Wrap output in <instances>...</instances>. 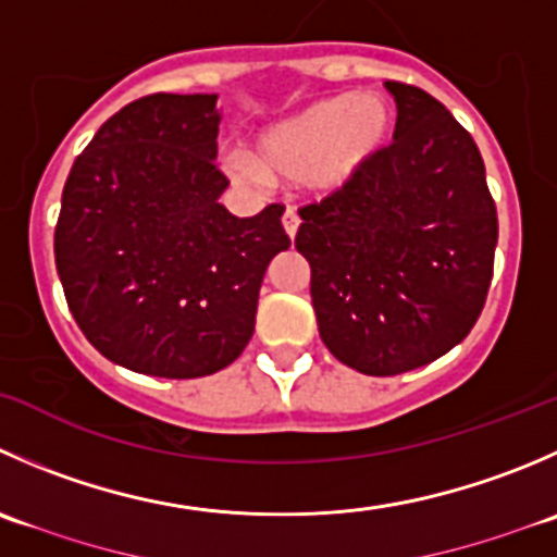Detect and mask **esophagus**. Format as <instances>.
Here are the masks:
<instances>
[{
    "instance_id": "obj_1",
    "label": "esophagus",
    "mask_w": 557,
    "mask_h": 557,
    "mask_svg": "<svg viewBox=\"0 0 557 557\" xmlns=\"http://www.w3.org/2000/svg\"><path fill=\"white\" fill-rule=\"evenodd\" d=\"M299 214L294 212V209H285V214H283V228H285V234L290 236V239H294L296 236V231H299Z\"/></svg>"
}]
</instances>
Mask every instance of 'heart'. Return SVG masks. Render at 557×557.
Listing matches in <instances>:
<instances>
[{
  "instance_id": "obj_1",
  "label": "heart",
  "mask_w": 557,
  "mask_h": 557,
  "mask_svg": "<svg viewBox=\"0 0 557 557\" xmlns=\"http://www.w3.org/2000/svg\"><path fill=\"white\" fill-rule=\"evenodd\" d=\"M394 129V113L375 95L332 97L274 124L258 138L252 158H234L245 180L310 182L318 190H343L377 158Z\"/></svg>"
}]
</instances>
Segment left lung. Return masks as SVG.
Instances as JSON below:
<instances>
[{"mask_svg": "<svg viewBox=\"0 0 557 557\" xmlns=\"http://www.w3.org/2000/svg\"><path fill=\"white\" fill-rule=\"evenodd\" d=\"M394 141L299 209L318 332L364 375L416 370L468 337L493 280L498 212L471 133L424 89L386 81Z\"/></svg>", "mask_w": 557, "mask_h": 557, "instance_id": "left-lung-1", "label": "left lung"}]
</instances>
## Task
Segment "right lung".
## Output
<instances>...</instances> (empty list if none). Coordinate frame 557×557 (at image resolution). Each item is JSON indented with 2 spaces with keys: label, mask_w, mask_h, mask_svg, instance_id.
I'll use <instances>...</instances> for the list:
<instances>
[{
  "label": "right lung",
  "mask_w": 557,
  "mask_h": 557,
  "mask_svg": "<svg viewBox=\"0 0 557 557\" xmlns=\"http://www.w3.org/2000/svg\"><path fill=\"white\" fill-rule=\"evenodd\" d=\"M218 95H147L75 158L53 258L84 337L158 377H201L250 343L269 261L288 250L283 209L234 218L220 193Z\"/></svg>",
  "instance_id": "1"
}]
</instances>
